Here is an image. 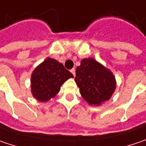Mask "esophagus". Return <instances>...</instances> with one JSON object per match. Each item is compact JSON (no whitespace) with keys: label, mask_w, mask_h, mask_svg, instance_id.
I'll return each instance as SVG.
<instances>
[{"label":"esophagus","mask_w":146,"mask_h":146,"mask_svg":"<svg viewBox=\"0 0 146 146\" xmlns=\"http://www.w3.org/2000/svg\"><path fill=\"white\" fill-rule=\"evenodd\" d=\"M70 72L73 73V75L75 77V68H72V69L70 70Z\"/></svg>","instance_id":"34e87169"}]
</instances>
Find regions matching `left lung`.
Returning <instances> with one entry per match:
<instances>
[{
    "label": "left lung",
    "mask_w": 146,
    "mask_h": 146,
    "mask_svg": "<svg viewBox=\"0 0 146 146\" xmlns=\"http://www.w3.org/2000/svg\"><path fill=\"white\" fill-rule=\"evenodd\" d=\"M75 82L82 98L91 105H101L116 89L112 71L92 58H85L76 68Z\"/></svg>",
    "instance_id": "8db88e82"
}]
</instances>
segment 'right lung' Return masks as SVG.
I'll use <instances>...</instances> for the list:
<instances>
[{"mask_svg":"<svg viewBox=\"0 0 146 146\" xmlns=\"http://www.w3.org/2000/svg\"><path fill=\"white\" fill-rule=\"evenodd\" d=\"M73 75L63 64L50 57L36 67L31 75V92L40 102H46L60 91L61 86Z\"/></svg>","mask_w":146,"mask_h":146,"instance_id":"1","label":"right lung"}]
</instances>
